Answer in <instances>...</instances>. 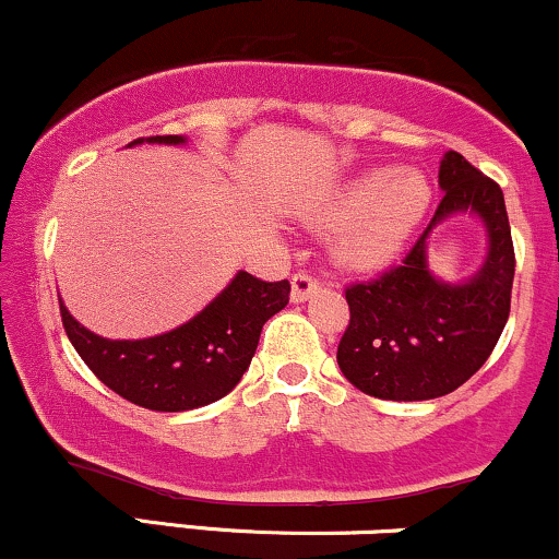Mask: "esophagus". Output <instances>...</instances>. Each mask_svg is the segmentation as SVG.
Segmentation results:
<instances>
[{
  "label": "esophagus",
  "mask_w": 559,
  "mask_h": 559,
  "mask_svg": "<svg viewBox=\"0 0 559 559\" xmlns=\"http://www.w3.org/2000/svg\"><path fill=\"white\" fill-rule=\"evenodd\" d=\"M320 288V278L318 275L299 271L292 275V301H307L312 294H318Z\"/></svg>",
  "instance_id": "1"
}]
</instances>
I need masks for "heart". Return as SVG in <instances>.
<instances>
[{
  "label": "heart",
  "mask_w": 559,
  "mask_h": 559,
  "mask_svg": "<svg viewBox=\"0 0 559 559\" xmlns=\"http://www.w3.org/2000/svg\"><path fill=\"white\" fill-rule=\"evenodd\" d=\"M431 186L415 170H370L355 178L318 210L320 223L355 221L338 239V254L352 265H381L402 247L426 213Z\"/></svg>",
  "instance_id": "obj_1"
}]
</instances>
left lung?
Listing matches in <instances>:
<instances>
[{"instance_id":"8db88e82","label":"left lung","mask_w":559,"mask_h":559,"mask_svg":"<svg viewBox=\"0 0 559 559\" xmlns=\"http://www.w3.org/2000/svg\"><path fill=\"white\" fill-rule=\"evenodd\" d=\"M439 186L444 197L400 265L344 288L349 325L338 368L378 400L452 394L489 360L510 318L515 247L502 189L460 152L441 159ZM454 212H476L490 230V258L467 285H444L425 265L427 234Z\"/></svg>"}]
</instances>
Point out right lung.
<instances>
[{"label": "right lung", "mask_w": 559, "mask_h": 559, "mask_svg": "<svg viewBox=\"0 0 559 559\" xmlns=\"http://www.w3.org/2000/svg\"><path fill=\"white\" fill-rule=\"evenodd\" d=\"M152 144H181L183 136H152ZM139 144V141H133ZM288 281H262L252 273L236 278L191 318L163 336L110 342L83 329L60 301L70 344L88 370L139 407L183 413L226 396L241 381L258 349L267 318L288 305Z\"/></svg>", "instance_id": "add662e5"}]
</instances>
